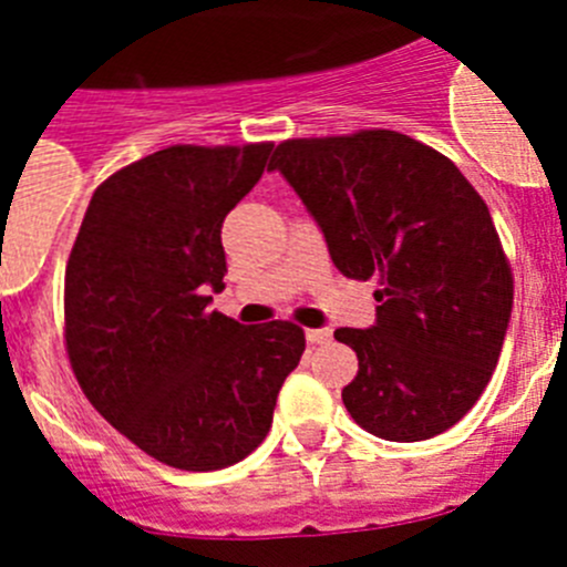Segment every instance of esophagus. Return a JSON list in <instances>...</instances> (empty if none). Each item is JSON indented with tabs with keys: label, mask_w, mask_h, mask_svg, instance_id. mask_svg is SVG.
Returning <instances> with one entry per match:
<instances>
[{
	"label": "esophagus",
	"mask_w": 567,
	"mask_h": 567,
	"mask_svg": "<svg viewBox=\"0 0 567 567\" xmlns=\"http://www.w3.org/2000/svg\"><path fill=\"white\" fill-rule=\"evenodd\" d=\"M307 340L312 346H327L332 340V329H307Z\"/></svg>",
	"instance_id": "34e87169"
}]
</instances>
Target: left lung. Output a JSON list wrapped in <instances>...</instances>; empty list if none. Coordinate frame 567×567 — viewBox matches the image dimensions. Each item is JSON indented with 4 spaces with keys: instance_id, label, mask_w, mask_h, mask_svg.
Returning <instances> with one entry per match:
<instances>
[{
    "instance_id": "8db88e82",
    "label": "left lung",
    "mask_w": 567,
    "mask_h": 567,
    "mask_svg": "<svg viewBox=\"0 0 567 567\" xmlns=\"http://www.w3.org/2000/svg\"><path fill=\"white\" fill-rule=\"evenodd\" d=\"M269 167L300 195L334 267L378 280V320L338 329L358 354L346 412L374 437L443 434L488 385L514 278L480 193L443 153L394 130L289 138Z\"/></svg>"
}]
</instances>
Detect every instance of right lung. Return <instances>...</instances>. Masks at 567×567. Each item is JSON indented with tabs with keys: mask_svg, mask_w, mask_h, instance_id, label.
<instances>
[{
	"mask_svg": "<svg viewBox=\"0 0 567 567\" xmlns=\"http://www.w3.org/2000/svg\"><path fill=\"white\" fill-rule=\"evenodd\" d=\"M272 144H175L99 184L64 269V343L82 392L158 463L218 471L252 454L300 354L289 320L213 312L221 227Z\"/></svg>",
	"mask_w": 567,
	"mask_h": 567,
	"instance_id": "1",
	"label": "right lung"
}]
</instances>
